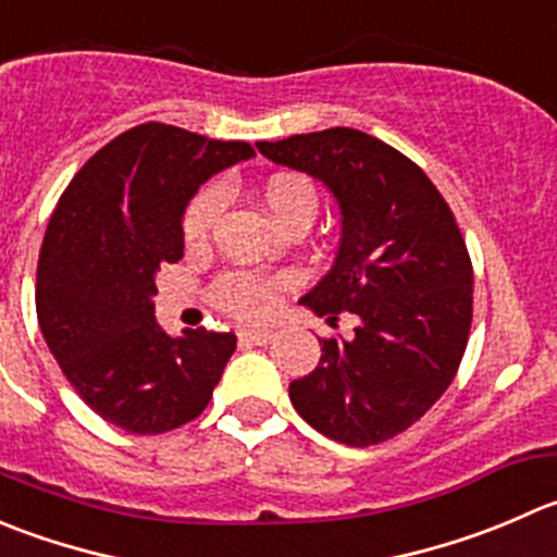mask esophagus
<instances>
[{"mask_svg": "<svg viewBox=\"0 0 557 557\" xmlns=\"http://www.w3.org/2000/svg\"><path fill=\"white\" fill-rule=\"evenodd\" d=\"M239 339L250 345H269L274 339V332H269V329H245L239 334Z\"/></svg>", "mask_w": 557, "mask_h": 557, "instance_id": "34e87169", "label": "esophagus"}]
</instances>
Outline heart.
Segmentation results:
<instances>
[{"label": "heart", "mask_w": 557, "mask_h": 557, "mask_svg": "<svg viewBox=\"0 0 557 557\" xmlns=\"http://www.w3.org/2000/svg\"><path fill=\"white\" fill-rule=\"evenodd\" d=\"M263 203H267L272 218L283 228L288 223H294V220H310L312 223V218L318 212L315 187L299 174H274L263 185ZM223 207L225 190L220 185L207 187V190H201L193 198V203L185 212V223H182L187 245L198 247L209 239ZM214 301L225 312H231V315L245 318V321H258V318L269 315L274 310L277 294L261 277H252V274H225L214 285Z\"/></svg>", "instance_id": "1"}]
</instances>
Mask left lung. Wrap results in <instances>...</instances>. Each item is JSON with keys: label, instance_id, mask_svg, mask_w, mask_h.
<instances>
[{"label": "left lung", "instance_id": "1", "mask_svg": "<svg viewBox=\"0 0 557 557\" xmlns=\"http://www.w3.org/2000/svg\"><path fill=\"white\" fill-rule=\"evenodd\" d=\"M272 163L321 182L339 209L332 269L299 305L350 339H321V361L288 386L310 428L345 446H372L419 422L449 388L473 318L468 247L422 169L350 127L256 144Z\"/></svg>", "mask_w": 557, "mask_h": 557}]
</instances>
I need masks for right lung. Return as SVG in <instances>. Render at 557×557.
I'll return each instance as SVG.
<instances>
[{
	"mask_svg": "<svg viewBox=\"0 0 557 557\" xmlns=\"http://www.w3.org/2000/svg\"><path fill=\"white\" fill-rule=\"evenodd\" d=\"M256 158L174 124L116 135L67 185L37 263V321L78 397L124 433L193 422L212 399L236 337L154 318L158 272L185 250L182 218L198 187Z\"/></svg>",
	"mask_w": 557,
	"mask_h": 557,
	"instance_id": "1",
	"label": "right lung"
}]
</instances>
